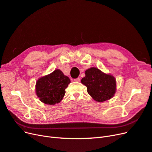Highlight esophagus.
<instances>
[{"label": "esophagus", "instance_id": "1", "mask_svg": "<svg viewBox=\"0 0 152 152\" xmlns=\"http://www.w3.org/2000/svg\"><path fill=\"white\" fill-rule=\"evenodd\" d=\"M73 80H74L75 82H80V78H77V79H75Z\"/></svg>", "mask_w": 152, "mask_h": 152}]
</instances>
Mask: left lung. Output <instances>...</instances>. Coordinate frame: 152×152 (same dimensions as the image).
<instances>
[{"instance_id":"obj_1","label":"left lung","mask_w":152,"mask_h":152,"mask_svg":"<svg viewBox=\"0 0 152 152\" xmlns=\"http://www.w3.org/2000/svg\"><path fill=\"white\" fill-rule=\"evenodd\" d=\"M81 82L87 87L88 94L98 102L111 99L116 92V80L98 68L92 67L86 70Z\"/></svg>"}]
</instances>
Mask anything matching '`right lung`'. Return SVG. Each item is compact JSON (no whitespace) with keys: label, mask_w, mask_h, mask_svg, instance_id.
Listing matches in <instances>:
<instances>
[{"label":"right lung","mask_w":152,"mask_h":152,"mask_svg":"<svg viewBox=\"0 0 152 152\" xmlns=\"http://www.w3.org/2000/svg\"><path fill=\"white\" fill-rule=\"evenodd\" d=\"M70 80L59 69L40 78L36 82L37 96L42 103L53 105L59 103L65 94Z\"/></svg>","instance_id":"obj_1"}]
</instances>
